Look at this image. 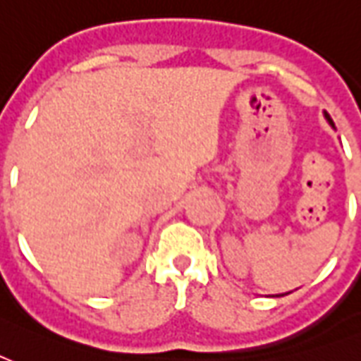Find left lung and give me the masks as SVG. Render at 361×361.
<instances>
[{
    "label": "left lung",
    "instance_id": "8db88e82",
    "mask_svg": "<svg viewBox=\"0 0 361 361\" xmlns=\"http://www.w3.org/2000/svg\"><path fill=\"white\" fill-rule=\"evenodd\" d=\"M325 118H327V122H329L331 126L335 128V124H333V120H331V116H329V114H327V113H325Z\"/></svg>",
    "mask_w": 361,
    "mask_h": 361
}]
</instances>
